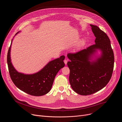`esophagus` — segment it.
<instances>
[{"label": "esophagus", "instance_id": "esophagus-1", "mask_svg": "<svg viewBox=\"0 0 122 122\" xmlns=\"http://www.w3.org/2000/svg\"><path fill=\"white\" fill-rule=\"evenodd\" d=\"M64 63H65V65H66V64H67V60L66 59H65V60H64Z\"/></svg>", "mask_w": 122, "mask_h": 122}]
</instances>
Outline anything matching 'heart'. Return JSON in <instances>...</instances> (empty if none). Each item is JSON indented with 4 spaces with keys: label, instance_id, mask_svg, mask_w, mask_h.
Returning <instances> with one entry per match:
<instances>
[{
    "label": "heart",
    "instance_id": "1",
    "mask_svg": "<svg viewBox=\"0 0 122 122\" xmlns=\"http://www.w3.org/2000/svg\"><path fill=\"white\" fill-rule=\"evenodd\" d=\"M84 43V40L83 39H82L80 41L79 45H78V47H81L82 46H83Z\"/></svg>",
    "mask_w": 122,
    "mask_h": 122
}]
</instances>
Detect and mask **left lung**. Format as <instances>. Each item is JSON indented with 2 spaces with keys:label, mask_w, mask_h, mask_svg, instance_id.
Instances as JSON below:
<instances>
[{
  "label": "left lung",
  "mask_w": 122,
  "mask_h": 122,
  "mask_svg": "<svg viewBox=\"0 0 122 122\" xmlns=\"http://www.w3.org/2000/svg\"><path fill=\"white\" fill-rule=\"evenodd\" d=\"M95 44L76 54H68L69 81L77 94L87 96L101 90L109 82L114 66V54L107 34L90 25Z\"/></svg>",
  "instance_id": "left-lung-1"
}]
</instances>
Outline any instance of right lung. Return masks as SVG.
I'll return each instance as SVG.
<instances>
[{"label": "right lung", "instance_id": "obj_1", "mask_svg": "<svg viewBox=\"0 0 122 122\" xmlns=\"http://www.w3.org/2000/svg\"><path fill=\"white\" fill-rule=\"evenodd\" d=\"M20 32H17L15 36ZM13 39L7 56L9 73L13 82L20 90L32 96H41L47 94L51 88L56 75L60 69L65 66L63 61L65 56H62L59 58L49 62L41 70L36 73L28 74L19 72L13 66L10 57Z\"/></svg>", "mask_w": 122, "mask_h": 122}]
</instances>
